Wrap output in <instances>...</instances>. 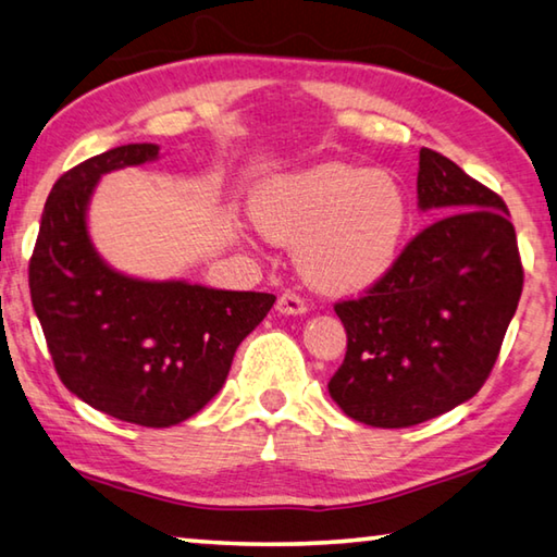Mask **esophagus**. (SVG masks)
I'll use <instances>...</instances> for the list:
<instances>
[{
  "instance_id": "esophagus-1",
  "label": "esophagus",
  "mask_w": 557,
  "mask_h": 557,
  "mask_svg": "<svg viewBox=\"0 0 557 557\" xmlns=\"http://www.w3.org/2000/svg\"><path fill=\"white\" fill-rule=\"evenodd\" d=\"M277 312L280 314H305L307 301H305V297L297 295L295 289H285L277 297Z\"/></svg>"
}]
</instances>
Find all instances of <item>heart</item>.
<instances>
[{
  "label": "heart",
  "mask_w": 557,
  "mask_h": 557,
  "mask_svg": "<svg viewBox=\"0 0 557 557\" xmlns=\"http://www.w3.org/2000/svg\"><path fill=\"white\" fill-rule=\"evenodd\" d=\"M252 211L272 240L305 238L301 272L324 292H358L381 280L408 221L405 196L388 174L342 162L277 178Z\"/></svg>",
  "instance_id": "obj_1"
}]
</instances>
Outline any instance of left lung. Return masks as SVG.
<instances>
[{"instance_id":"left-lung-1","label":"left lung","mask_w":557,"mask_h":557,"mask_svg":"<svg viewBox=\"0 0 557 557\" xmlns=\"http://www.w3.org/2000/svg\"><path fill=\"white\" fill-rule=\"evenodd\" d=\"M418 199L440 219L361 297L334 305L346 356L329 395L373 428L418 425L476 395L523 292L502 196L422 147Z\"/></svg>"}]
</instances>
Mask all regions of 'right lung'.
I'll list each match as a JSON object with an SVG mask.
<instances>
[{
    "label": "right lung",
    "mask_w": 557,
    "mask_h": 557,
    "mask_svg": "<svg viewBox=\"0 0 557 557\" xmlns=\"http://www.w3.org/2000/svg\"><path fill=\"white\" fill-rule=\"evenodd\" d=\"M157 152L122 145L69 169L46 199L29 258L32 305L59 379L90 408L143 428L199 412L275 305L268 292L132 280L100 260L86 231L92 186Z\"/></svg>",
    "instance_id": "obj_1"
}]
</instances>
